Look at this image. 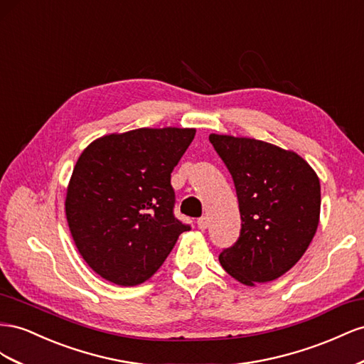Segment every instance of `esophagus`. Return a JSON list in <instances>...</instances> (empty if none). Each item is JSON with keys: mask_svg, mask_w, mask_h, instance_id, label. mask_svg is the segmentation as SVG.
<instances>
[{"mask_svg": "<svg viewBox=\"0 0 364 364\" xmlns=\"http://www.w3.org/2000/svg\"><path fill=\"white\" fill-rule=\"evenodd\" d=\"M207 227H209V218L201 216L198 220V228H201V230H205Z\"/></svg>", "mask_w": 364, "mask_h": 364, "instance_id": "34e87169", "label": "esophagus"}]
</instances>
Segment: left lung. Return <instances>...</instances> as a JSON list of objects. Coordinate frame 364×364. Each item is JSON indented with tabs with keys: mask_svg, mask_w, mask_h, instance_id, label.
Returning a JSON list of instances; mask_svg holds the SVG:
<instances>
[{
	"mask_svg": "<svg viewBox=\"0 0 364 364\" xmlns=\"http://www.w3.org/2000/svg\"><path fill=\"white\" fill-rule=\"evenodd\" d=\"M209 140L232 173L242 220L220 262L244 285L272 282L297 264L317 232L318 176L299 154L272 143L221 134Z\"/></svg>",
	"mask_w": 364,
	"mask_h": 364,
	"instance_id": "obj_1",
	"label": "left lung"
}]
</instances>
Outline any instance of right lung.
I'll use <instances>...</instances> for the list:
<instances>
[{
    "label": "right lung",
    "instance_id": "add662e5",
    "mask_svg": "<svg viewBox=\"0 0 364 364\" xmlns=\"http://www.w3.org/2000/svg\"><path fill=\"white\" fill-rule=\"evenodd\" d=\"M193 128L108 134L84 149L67 188L65 215L80 256L120 287L148 280L191 230L173 216L171 173Z\"/></svg>",
    "mask_w": 364,
    "mask_h": 364
}]
</instances>
